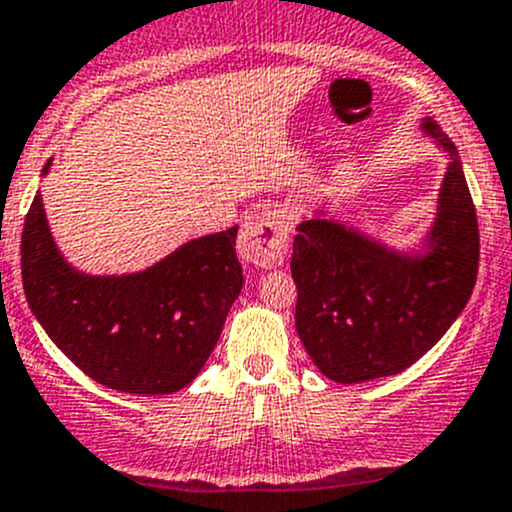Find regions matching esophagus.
<instances>
[{
    "label": "esophagus",
    "mask_w": 512,
    "mask_h": 512,
    "mask_svg": "<svg viewBox=\"0 0 512 512\" xmlns=\"http://www.w3.org/2000/svg\"><path fill=\"white\" fill-rule=\"evenodd\" d=\"M289 231V221L279 211L251 213L238 236V256L261 269L279 266L289 248Z\"/></svg>",
    "instance_id": "1"
}]
</instances>
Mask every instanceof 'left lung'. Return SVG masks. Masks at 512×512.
<instances>
[{
	"label": "left lung",
	"mask_w": 512,
	"mask_h": 512,
	"mask_svg": "<svg viewBox=\"0 0 512 512\" xmlns=\"http://www.w3.org/2000/svg\"><path fill=\"white\" fill-rule=\"evenodd\" d=\"M422 133L450 155L422 251L389 248L321 211L296 226V332L319 372L339 384L415 364L462 314L478 279V216L460 155L432 118Z\"/></svg>",
	"instance_id": "left-lung-1"
}]
</instances>
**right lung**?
Segmentation results:
<instances>
[{
    "label": "right lung",
    "instance_id": "add662e5",
    "mask_svg": "<svg viewBox=\"0 0 512 512\" xmlns=\"http://www.w3.org/2000/svg\"><path fill=\"white\" fill-rule=\"evenodd\" d=\"M236 233L233 226L193 238L138 274L90 276L60 253L37 191L22 231L24 296L90 379L130 394L178 392L211 357L241 294Z\"/></svg>",
    "mask_w": 512,
    "mask_h": 512
}]
</instances>
